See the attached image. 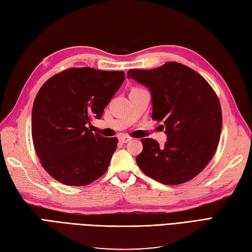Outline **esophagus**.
I'll list each match as a JSON object with an SVG mask.
<instances>
[{"instance_id":"1","label":"esophagus","mask_w":252,"mask_h":252,"mask_svg":"<svg viewBox=\"0 0 252 252\" xmlns=\"http://www.w3.org/2000/svg\"><path fill=\"white\" fill-rule=\"evenodd\" d=\"M118 139H119V142H120V143H122V144H126V143H127V142H130V140H131V137H130V136H126V135H120Z\"/></svg>"}]
</instances>
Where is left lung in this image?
Instances as JSON below:
<instances>
[{"label": "left lung", "mask_w": 252, "mask_h": 252, "mask_svg": "<svg viewBox=\"0 0 252 252\" xmlns=\"http://www.w3.org/2000/svg\"><path fill=\"white\" fill-rule=\"evenodd\" d=\"M126 76L148 88L153 119L164 121L167 136L163 147L153 138L142 139L143 151L136 157L139 168L164 185L195 177L215 155L220 138L221 106L213 88L200 74L177 62L154 69H130Z\"/></svg>", "instance_id": "8db88e82"}]
</instances>
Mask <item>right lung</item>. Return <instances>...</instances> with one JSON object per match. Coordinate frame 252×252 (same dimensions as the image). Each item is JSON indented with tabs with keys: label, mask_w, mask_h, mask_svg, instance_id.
Masks as SVG:
<instances>
[{
	"label": "right lung",
	"mask_w": 252,
	"mask_h": 252,
	"mask_svg": "<svg viewBox=\"0 0 252 252\" xmlns=\"http://www.w3.org/2000/svg\"><path fill=\"white\" fill-rule=\"evenodd\" d=\"M125 80L121 71L69 68L40 88L32 108V138L40 163L67 186L89 185L106 172L118 139L92 133L90 119L104 108Z\"/></svg>",
	"instance_id": "obj_1"
}]
</instances>
